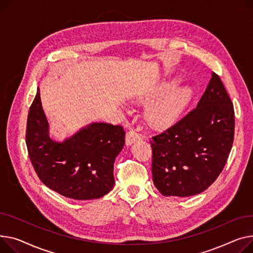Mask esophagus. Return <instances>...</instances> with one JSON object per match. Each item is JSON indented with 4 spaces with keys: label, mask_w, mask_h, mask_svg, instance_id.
<instances>
[{
    "label": "esophagus",
    "mask_w": 253,
    "mask_h": 253,
    "mask_svg": "<svg viewBox=\"0 0 253 253\" xmlns=\"http://www.w3.org/2000/svg\"><path fill=\"white\" fill-rule=\"evenodd\" d=\"M141 139V136L137 132H135L134 130H130L129 132L126 133V136H125V143L127 146L132 145L133 143H135L137 141H139Z\"/></svg>",
    "instance_id": "34e87169"
}]
</instances>
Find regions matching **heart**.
Segmentation results:
<instances>
[{
  "label": "heart",
  "mask_w": 253,
  "mask_h": 253,
  "mask_svg": "<svg viewBox=\"0 0 253 253\" xmlns=\"http://www.w3.org/2000/svg\"><path fill=\"white\" fill-rule=\"evenodd\" d=\"M174 87V83L166 84L154 96L162 95ZM192 96L193 90L190 86L184 85L174 88L147 109V121L151 126L159 129H166L173 126L186 111Z\"/></svg>",
  "instance_id": "obj_1"
}]
</instances>
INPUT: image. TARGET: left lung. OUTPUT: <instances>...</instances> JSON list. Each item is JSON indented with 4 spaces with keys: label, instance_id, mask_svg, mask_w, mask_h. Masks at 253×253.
<instances>
[{
    "label": "left lung",
    "instance_id": "left-lung-1",
    "mask_svg": "<svg viewBox=\"0 0 253 253\" xmlns=\"http://www.w3.org/2000/svg\"><path fill=\"white\" fill-rule=\"evenodd\" d=\"M234 108L215 73L197 107L153 137V181L165 196L205 191L221 174L234 140Z\"/></svg>",
    "mask_w": 253,
    "mask_h": 253
}]
</instances>
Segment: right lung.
<instances>
[{
    "label": "right lung",
    "instance_id": "obj_1",
    "mask_svg": "<svg viewBox=\"0 0 253 253\" xmlns=\"http://www.w3.org/2000/svg\"><path fill=\"white\" fill-rule=\"evenodd\" d=\"M121 126L93 122L63 141L49 136L40 88L29 109L26 145L41 181L59 194L77 200L94 199L115 185L114 163L124 146Z\"/></svg>",
    "mask_w": 253,
    "mask_h": 253
}]
</instances>
